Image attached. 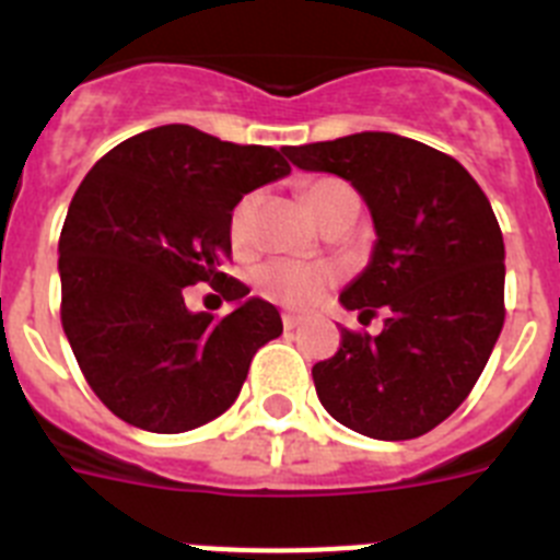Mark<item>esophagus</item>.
Returning a JSON list of instances; mask_svg holds the SVG:
<instances>
[{
  "label": "esophagus",
  "instance_id": "34e87169",
  "mask_svg": "<svg viewBox=\"0 0 560 560\" xmlns=\"http://www.w3.org/2000/svg\"><path fill=\"white\" fill-rule=\"evenodd\" d=\"M303 325V316H296V314H283V328L285 330H294Z\"/></svg>",
  "mask_w": 560,
  "mask_h": 560
}]
</instances>
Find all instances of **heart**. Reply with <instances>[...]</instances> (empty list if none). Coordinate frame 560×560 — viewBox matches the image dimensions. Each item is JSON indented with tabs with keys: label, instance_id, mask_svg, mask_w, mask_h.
Instances as JSON below:
<instances>
[{
	"label": "heart",
	"instance_id": "heart-1",
	"mask_svg": "<svg viewBox=\"0 0 560 560\" xmlns=\"http://www.w3.org/2000/svg\"><path fill=\"white\" fill-rule=\"evenodd\" d=\"M345 182L339 179H316L303 187V201L316 221H323L328 212L330 201L339 190H345ZM252 212H255V196H244L237 201L230 215V237L235 246H244L249 241ZM339 275L334 266L325 264H296V260H271L260 266L255 275L257 291L277 305L285 308L308 311L325 300L330 289L336 285Z\"/></svg>",
	"mask_w": 560,
	"mask_h": 560
}]
</instances>
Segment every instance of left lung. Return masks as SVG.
I'll use <instances>...</instances> for the list:
<instances>
[{
    "instance_id": "1",
    "label": "left lung",
    "mask_w": 560,
    "mask_h": 560,
    "mask_svg": "<svg viewBox=\"0 0 560 560\" xmlns=\"http://www.w3.org/2000/svg\"><path fill=\"white\" fill-rule=\"evenodd\" d=\"M303 171L336 173L368 201L375 246L339 294L378 336L341 330L314 387L341 427L375 440L432 432L468 398L504 325V241L491 201L457 160L409 137L361 131L283 148Z\"/></svg>"
}]
</instances>
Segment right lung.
I'll return each mask as SVG.
<instances>
[{"mask_svg":"<svg viewBox=\"0 0 560 560\" xmlns=\"http://www.w3.org/2000/svg\"><path fill=\"white\" fill-rule=\"evenodd\" d=\"M283 153L192 126L128 137L78 187L58 241L61 323L97 398L145 432L179 434L235 404L277 308L219 271L246 192L289 176ZM221 282L238 308L192 315L184 289Z\"/></svg>","mask_w":560,"mask_h":560,"instance_id":"add662e5","label":"right lung"}]
</instances>
